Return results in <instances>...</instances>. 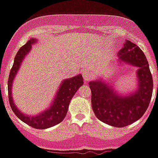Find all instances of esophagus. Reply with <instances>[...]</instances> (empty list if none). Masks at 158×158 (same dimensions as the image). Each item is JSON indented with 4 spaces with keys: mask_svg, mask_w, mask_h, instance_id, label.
<instances>
[{
    "mask_svg": "<svg viewBox=\"0 0 158 158\" xmlns=\"http://www.w3.org/2000/svg\"><path fill=\"white\" fill-rule=\"evenodd\" d=\"M83 76H84V80L86 82H88L90 80V79L93 78L94 74H92V72L89 71V70H84V71L83 72Z\"/></svg>",
    "mask_w": 158,
    "mask_h": 158,
    "instance_id": "esophagus-1",
    "label": "esophagus"
}]
</instances>
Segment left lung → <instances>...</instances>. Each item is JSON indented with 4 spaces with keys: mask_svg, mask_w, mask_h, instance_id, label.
<instances>
[{
    "mask_svg": "<svg viewBox=\"0 0 158 158\" xmlns=\"http://www.w3.org/2000/svg\"><path fill=\"white\" fill-rule=\"evenodd\" d=\"M115 63L136 67L137 87L127 94L115 90L114 84L104 79L89 83L92 92V107L97 118L114 127H125L142 117L152 98L153 82L149 64L137 45L125 40ZM158 88V84H157Z\"/></svg>",
    "mask_w": 158,
    "mask_h": 158,
    "instance_id": "left-lung-1",
    "label": "left lung"
}]
</instances>
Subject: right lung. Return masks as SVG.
I'll return each instance as SVG.
<instances>
[{"label":"right lung","mask_w":158,"mask_h":158,"mask_svg":"<svg viewBox=\"0 0 158 158\" xmlns=\"http://www.w3.org/2000/svg\"><path fill=\"white\" fill-rule=\"evenodd\" d=\"M35 43H37V39L31 38L25 45H23L18 51L16 54L13 66L9 75L8 95L11 109L19 120L27 125H30L31 127L38 130H43L52 127L64 120L68 111L69 102L75 93L78 91V89L84 84V79L82 74H79L72 78L62 80L50 106L38 115H28L22 112L15 104L12 97V86L23 60L32 49V45Z\"/></svg>","instance_id":"add662e5"}]
</instances>
